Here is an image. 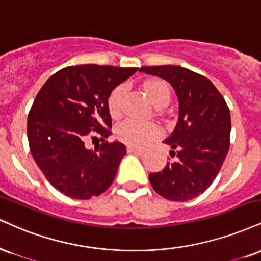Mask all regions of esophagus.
<instances>
[{"instance_id": "34e87169", "label": "esophagus", "mask_w": 261, "mask_h": 261, "mask_svg": "<svg viewBox=\"0 0 261 261\" xmlns=\"http://www.w3.org/2000/svg\"><path fill=\"white\" fill-rule=\"evenodd\" d=\"M127 152L128 153H136V154H142L143 149L139 148V147H135V146H127Z\"/></svg>"}]
</instances>
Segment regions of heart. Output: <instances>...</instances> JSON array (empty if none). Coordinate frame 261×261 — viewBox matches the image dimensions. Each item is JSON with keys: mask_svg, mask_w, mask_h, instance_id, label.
<instances>
[{"mask_svg": "<svg viewBox=\"0 0 261 261\" xmlns=\"http://www.w3.org/2000/svg\"><path fill=\"white\" fill-rule=\"evenodd\" d=\"M147 96L154 106L166 105L170 99V91L168 85L162 80H149L143 85ZM124 93V87L118 86L111 93L108 99L109 111L117 115L120 111V99ZM117 136L131 146H144L161 135V128L153 122H143L136 119H126L117 126Z\"/></svg>", "mask_w": 261, "mask_h": 261, "instance_id": "heart-1", "label": "heart"}]
</instances>
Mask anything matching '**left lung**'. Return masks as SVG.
I'll use <instances>...</instances> for the list:
<instances>
[{
	"label": "left lung",
	"instance_id": "8db88e82",
	"mask_svg": "<svg viewBox=\"0 0 261 261\" xmlns=\"http://www.w3.org/2000/svg\"><path fill=\"white\" fill-rule=\"evenodd\" d=\"M140 71L168 81L178 99L176 126L164 141L176 161L149 174L150 185L169 200L196 198L215 180L230 148L228 107L212 81L190 69L159 65Z\"/></svg>",
	"mask_w": 261,
	"mask_h": 261
}]
</instances>
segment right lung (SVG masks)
Wrapping results in <instances>:
<instances>
[{
    "label": "right lung",
    "mask_w": 261,
    "mask_h": 261,
    "mask_svg": "<svg viewBox=\"0 0 261 261\" xmlns=\"http://www.w3.org/2000/svg\"><path fill=\"white\" fill-rule=\"evenodd\" d=\"M137 70L73 65L53 74L41 87L28 115V140L34 161L61 193L87 199L112 185L126 147L105 141L112 134L108 99ZM95 132L103 143L87 150L84 141Z\"/></svg>",
    "instance_id": "obj_1"
}]
</instances>
